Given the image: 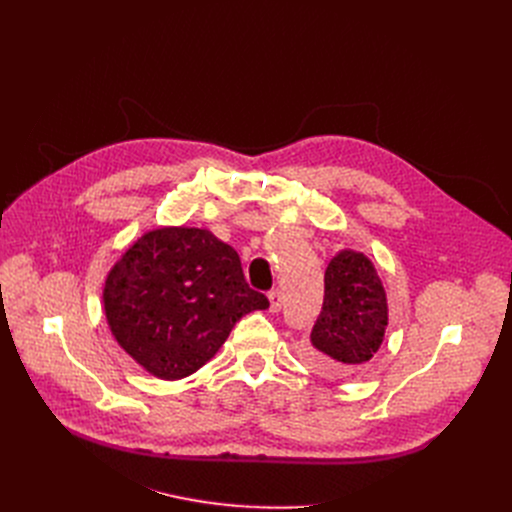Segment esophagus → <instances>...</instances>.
Segmentation results:
<instances>
[{
	"label": "esophagus",
	"instance_id": "obj_1",
	"mask_svg": "<svg viewBox=\"0 0 512 512\" xmlns=\"http://www.w3.org/2000/svg\"><path fill=\"white\" fill-rule=\"evenodd\" d=\"M267 299H270V311L278 313L282 309V292L278 288L267 292Z\"/></svg>",
	"mask_w": 512,
	"mask_h": 512
}]
</instances>
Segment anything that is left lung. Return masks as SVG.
<instances>
[{
    "label": "left lung",
    "mask_w": 512,
    "mask_h": 512,
    "mask_svg": "<svg viewBox=\"0 0 512 512\" xmlns=\"http://www.w3.org/2000/svg\"><path fill=\"white\" fill-rule=\"evenodd\" d=\"M388 326V303L373 263L340 251L324 276V305L313 324L307 361L328 375L344 373L378 353Z\"/></svg>",
    "instance_id": "8db88e82"
}]
</instances>
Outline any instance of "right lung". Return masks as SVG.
<instances>
[{
  "instance_id": "right-lung-1",
  "label": "right lung",
  "mask_w": 512,
  "mask_h": 512,
  "mask_svg": "<svg viewBox=\"0 0 512 512\" xmlns=\"http://www.w3.org/2000/svg\"><path fill=\"white\" fill-rule=\"evenodd\" d=\"M107 324L124 351L155 378L180 380L203 367L236 321L267 309L249 288L238 253L201 228L141 236L107 274Z\"/></svg>"
}]
</instances>
